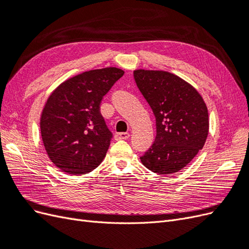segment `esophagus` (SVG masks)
I'll use <instances>...</instances> for the list:
<instances>
[{
	"mask_svg": "<svg viewBox=\"0 0 249 249\" xmlns=\"http://www.w3.org/2000/svg\"><path fill=\"white\" fill-rule=\"evenodd\" d=\"M130 137L129 133H117L115 134V140H123V139H127Z\"/></svg>",
	"mask_w": 249,
	"mask_h": 249,
	"instance_id": "1",
	"label": "esophagus"
}]
</instances>
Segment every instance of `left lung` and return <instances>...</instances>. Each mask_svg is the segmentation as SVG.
Masks as SVG:
<instances>
[{"label": "left lung", "instance_id": "left-lung-1", "mask_svg": "<svg viewBox=\"0 0 249 249\" xmlns=\"http://www.w3.org/2000/svg\"><path fill=\"white\" fill-rule=\"evenodd\" d=\"M134 79L152 108L157 125L153 145L140 160L159 175H172L189 164L205 145L209 114L191 84L164 71L136 70Z\"/></svg>", "mask_w": 249, "mask_h": 249}]
</instances>
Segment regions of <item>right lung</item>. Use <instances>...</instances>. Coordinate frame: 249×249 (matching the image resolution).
<instances>
[{
	"mask_svg": "<svg viewBox=\"0 0 249 249\" xmlns=\"http://www.w3.org/2000/svg\"><path fill=\"white\" fill-rule=\"evenodd\" d=\"M124 73L117 67L88 71L67 79L50 94L40 132L50 160L59 169L85 175L106 157L112 133L101 114V103Z\"/></svg>",
	"mask_w": 249,
	"mask_h": 249,
	"instance_id": "add662e5",
	"label": "right lung"
}]
</instances>
